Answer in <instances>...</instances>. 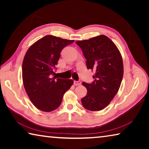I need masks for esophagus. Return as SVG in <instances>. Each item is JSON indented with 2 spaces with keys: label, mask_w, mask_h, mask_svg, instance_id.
I'll return each mask as SVG.
<instances>
[{
  "label": "esophagus",
  "mask_w": 149,
  "mask_h": 149,
  "mask_svg": "<svg viewBox=\"0 0 149 149\" xmlns=\"http://www.w3.org/2000/svg\"><path fill=\"white\" fill-rule=\"evenodd\" d=\"M74 84L75 86H78V85H80L81 84V82L79 81H74Z\"/></svg>",
  "instance_id": "34e87169"
}]
</instances>
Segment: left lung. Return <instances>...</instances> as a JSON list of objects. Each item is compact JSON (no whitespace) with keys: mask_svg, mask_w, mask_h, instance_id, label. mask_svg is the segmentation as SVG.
I'll return each instance as SVG.
<instances>
[{"mask_svg":"<svg viewBox=\"0 0 149 149\" xmlns=\"http://www.w3.org/2000/svg\"><path fill=\"white\" fill-rule=\"evenodd\" d=\"M75 42L87 60V69L95 71L92 84L82 83L87 90L81 99L82 105L91 111L101 110L120 89L123 75L122 55L112 40L104 35Z\"/></svg>","mask_w":149,"mask_h":149,"instance_id":"8db88e82","label":"left lung"}]
</instances>
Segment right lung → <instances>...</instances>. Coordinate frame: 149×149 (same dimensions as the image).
I'll return each instance as SVG.
<instances>
[{
	"instance_id": "1",
	"label": "right lung",
	"mask_w": 149,
	"mask_h": 149,
	"mask_svg": "<svg viewBox=\"0 0 149 149\" xmlns=\"http://www.w3.org/2000/svg\"><path fill=\"white\" fill-rule=\"evenodd\" d=\"M74 40L46 35L30 47L22 63V79L27 95L35 107L43 112L59 107L64 93L74 84L72 79L52 77L60 52Z\"/></svg>"
}]
</instances>
